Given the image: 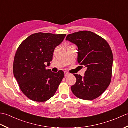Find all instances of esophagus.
Returning <instances> with one entry per match:
<instances>
[{
    "mask_svg": "<svg viewBox=\"0 0 128 128\" xmlns=\"http://www.w3.org/2000/svg\"><path fill=\"white\" fill-rule=\"evenodd\" d=\"M64 74H65V76H66V77L70 75L69 73L68 72H64Z\"/></svg>",
    "mask_w": 128,
    "mask_h": 128,
    "instance_id": "34e87169",
    "label": "esophagus"
}]
</instances>
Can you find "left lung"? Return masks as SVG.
I'll return each mask as SVG.
<instances>
[{
  "mask_svg": "<svg viewBox=\"0 0 128 128\" xmlns=\"http://www.w3.org/2000/svg\"><path fill=\"white\" fill-rule=\"evenodd\" d=\"M66 40L78 47V62L87 68L85 76L74 74L76 82L72 91L78 98L91 100L100 96L109 86L112 75L113 56L108 42L88 31L69 34Z\"/></svg>",
  "mask_w": 128,
  "mask_h": 128,
  "instance_id": "obj_1",
  "label": "left lung"
}]
</instances>
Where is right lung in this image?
<instances>
[{
  "label": "right lung",
  "instance_id": "add662e5",
  "mask_svg": "<svg viewBox=\"0 0 128 128\" xmlns=\"http://www.w3.org/2000/svg\"><path fill=\"white\" fill-rule=\"evenodd\" d=\"M66 34H34L21 43L16 51L13 72L23 94L34 101L43 102L52 97L64 77L46 69L50 64L55 48L63 41Z\"/></svg>",
  "mask_w": 128,
  "mask_h": 128
}]
</instances>
